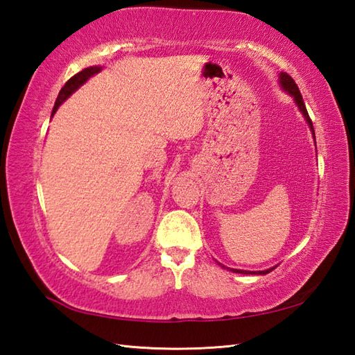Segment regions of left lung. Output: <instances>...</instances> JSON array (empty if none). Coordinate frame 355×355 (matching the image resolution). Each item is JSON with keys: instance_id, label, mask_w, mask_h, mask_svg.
Here are the masks:
<instances>
[{"instance_id": "8db88e82", "label": "left lung", "mask_w": 355, "mask_h": 355, "mask_svg": "<svg viewBox=\"0 0 355 355\" xmlns=\"http://www.w3.org/2000/svg\"><path fill=\"white\" fill-rule=\"evenodd\" d=\"M279 82H281V85H282V88L285 89V92H288V93L294 97V101H296L299 110L302 111V114L305 116L306 122H308V125H310L311 131H313V134H314L313 122H311L310 116H308V111H306V107H305V103H304L302 94H300V92H299V87L296 85V82H294V79L290 76L288 73H281V78H279ZM271 270H273V268H268V270H266V271H259V275H267V273H270ZM233 271H236V273H244V275H248V273H250V271H243V270H233Z\"/></svg>"}]
</instances>
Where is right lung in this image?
<instances>
[{
	"instance_id": "1",
	"label": "right lung",
	"mask_w": 355,
	"mask_h": 355,
	"mask_svg": "<svg viewBox=\"0 0 355 355\" xmlns=\"http://www.w3.org/2000/svg\"><path fill=\"white\" fill-rule=\"evenodd\" d=\"M99 71H101V67H89V69H85V70L79 71L78 74H74L73 78H70L69 80H67L61 92H59V96H58V99L55 102V107H53V111H51V116L55 114V112L59 108V105H61L67 99V97H69L74 92V89H78L88 78H92L93 74L99 73Z\"/></svg>"
}]
</instances>
